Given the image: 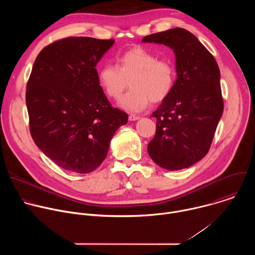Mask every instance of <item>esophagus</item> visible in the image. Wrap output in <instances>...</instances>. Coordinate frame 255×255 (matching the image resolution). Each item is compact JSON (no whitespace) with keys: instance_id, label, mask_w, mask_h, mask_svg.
<instances>
[{"instance_id":"1","label":"esophagus","mask_w":255,"mask_h":255,"mask_svg":"<svg viewBox=\"0 0 255 255\" xmlns=\"http://www.w3.org/2000/svg\"><path fill=\"white\" fill-rule=\"evenodd\" d=\"M140 117L138 116H135V115H130L129 116V121H136V120H139Z\"/></svg>"}]
</instances>
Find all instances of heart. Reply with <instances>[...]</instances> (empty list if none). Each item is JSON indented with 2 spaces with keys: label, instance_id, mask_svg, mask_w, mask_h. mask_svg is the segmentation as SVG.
<instances>
[{
  "label": "heart",
  "instance_id": "1",
  "mask_svg": "<svg viewBox=\"0 0 255 255\" xmlns=\"http://www.w3.org/2000/svg\"><path fill=\"white\" fill-rule=\"evenodd\" d=\"M99 85L113 100L121 98L129 86L131 90L121 99L119 106L132 113L143 111L150 101H163L172 91L175 69L169 60L142 47L131 48L117 57V65L104 64L99 70Z\"/></svg>",
  "mask_w": 255,
  "mask_h": 255
}]
</instances>
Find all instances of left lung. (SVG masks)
Listing matches in <instances>:
<instances>
[{
  "instance_id": "obj_1",
  "label": "left lung",
  "mask_w": 255,
  "mask_h": 255,
  "mask_svg": "<svg viewBox=\"0 0 255 255\" xmlns=\"http://www.w3.org/2000/svg\"><path fill=\"white\" fill-rule=\"evenodd\" d=\"M142 42L171 48L176 70L172 91L151 116L156 118V132L147 146L149 156L168 170L190 167L208 153L223 114L219 66L183 28L145 36Z\"/></svg>"
}]
</instances>
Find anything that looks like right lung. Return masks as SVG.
<instances>
[{
	"mask_svg": "<svg viewBox=\"0 0 255 255\" xmlns=\"http://www.w3.org/2000/svg\"><path fill=\"white\" fill-rule=\"evenodd\" d=\"M114 39L68 37L36 57L26 90L30 133L61 168L95 170L128 115L113 108L99 85L97 64Z\"/></svg>",
	"mask_w": 255,
	"mask_h": 255,
	"instance_id": "1",
	"label": "right lung"
}]
</instances>
